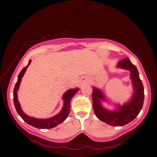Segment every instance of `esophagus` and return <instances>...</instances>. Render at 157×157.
Here are the masks:
<instances>
[{
  "label": "esophagus",
  "instance_id": "obj_1",
  "mask_svg": "<svg viewBox=\"0 0 157 157\" xmlns=\"http://www.w3.org/2000/svg\"><path fill=\"white\" fill-rule=\"evenodd\" d=\"M81 80L82 82H89V78H86V77H83V78H82Z\"/></svg>",
  "mask_w": 157,
  "mask_h": 157
}]
</instances>
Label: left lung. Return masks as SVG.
Instances as JSON below:
<instances>
[{"label":"left lung","mask_w":157,"mask_h":157,"mask_svg":"<svg viewBox=\"0 0 157 157\" xmlns=\"http://www.w3.org/2000/svg\"><path fill=\"white\" fill-rule=\"evenodd\" d=\"M118 67L127 69L131 72V77L134 94L129 102L123 106L118 105V111H110L102 107L100 100L104 99V95L100 90L93 89V107L95 116L100 121L111 126H123L134 120L143 107L144 101V87L139 78L137 68L130 62L129 58H124L118 63Z\"/></svg>","instance_id":"obj_1"}]
</instances>
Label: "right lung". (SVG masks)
I'll list each match as a JSON object with an SVG mask.
<instances>
[{"label": "right lung", "mask_w": 157, "mask_h": 157, "mask_svg": "<svg viewBox=\"0 0 157 157\" xmlns=\"http://www.w3.org/2000/svg\"><path fill=\"white\" fill-rule=\"evenodd\" d=\"M31 63V60L28 62V64L27 66H25V68H23L20 73L18 75V79L17 83L15 84L14 89V106L17 110V113H18L23 121L28 124H30V125L33 126L36 128L39 129H50L53 128V127H56L57 124L62 123V122L66 120V118H67L69 111H70L71 108V100L73 96L75 95L77 92L79 91V89H70L68 91L65 93V94L63 95V107L62 108V111L59 113H58L57 115L55 116L54 117H52L48 119H37L34 118H32L26 115V114L23 112L21 109V106L19 102L18 101L17 98V91L19 88V85L22 79V77L24 75L26 69H27L28 66L30 65Z\"/></svg>", "instance_id": "add662e5"}]
</instances>
